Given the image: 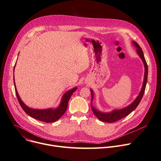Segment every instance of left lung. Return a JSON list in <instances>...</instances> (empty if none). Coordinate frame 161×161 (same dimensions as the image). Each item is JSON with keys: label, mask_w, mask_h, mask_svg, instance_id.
Returning a JSON list of instances; mask_svg holds the SVG:
<instances>
[{"label": "left lung", "mask_w": 161, "mask_h": 161, "mask_svg": "<svg viewBox=\"0 0 161 161\" xmlns=\"http://www.w3.org/2000/svg\"><path fill=\"white\" fill-rule=\"evenodd\" d=\"M133 43L137 47V53L142 59V60L143 61L144 67H145L144 78V82H143L141 91L140 94H139V96H137V97L136 98V99L129 106H128L127 107L121 109V110H114V111L109 112V113H104V112H101L98 111L95 108H94L92 106H91L92 110L93 113L97 117V119L101 121L107 122V123H113V122L117 121H118V120L125 118V117H126V115L130 114L131 112L134 111L136 108V107L139 105L140 101H141V99L142 98V96H143L144 91H145L146 85H147V79H148V65H147V62H146V60L144 58V56L143 54L142 50L141 48V47L139 46V45L136 42H133ZM91 96H92V99L93 93H92V90H91Z\"/></svg>", "instance_id": "obj_1"}]
</instances>
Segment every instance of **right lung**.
<instances>
[{"instance_id": "add662e5", "label": "right lung", "mask_w": 161, "mask_h": 161, "mask_svg": "<svg viewBox=\"0 0 161 161\" xmlns=\"http://www.w3.org/2000/svg\"><path fill=\"white\" fill-rule=\"evenodd\" d=\"M14 85L15 86V84ZM15 89V93L17 95V97L18 99V101L19 102V104L20 105L21 107L24 110V111L30 115L32 118L38 119L39 121L46 122V123H53L57 120L59 119L61 117L64 115V114L65 112L67 107H68V102L69 100L72 96V94L74 93V92L76 90V88L72 89L70 90L69 91L67 92L63 96L62 100L60 103V105L58 107V108L53 110V109H47V110H36V109H33L31 108H29L27 107L23 102L20 99L17 91L16 89V86H14Z\"/></svg>"}]
</instances>
